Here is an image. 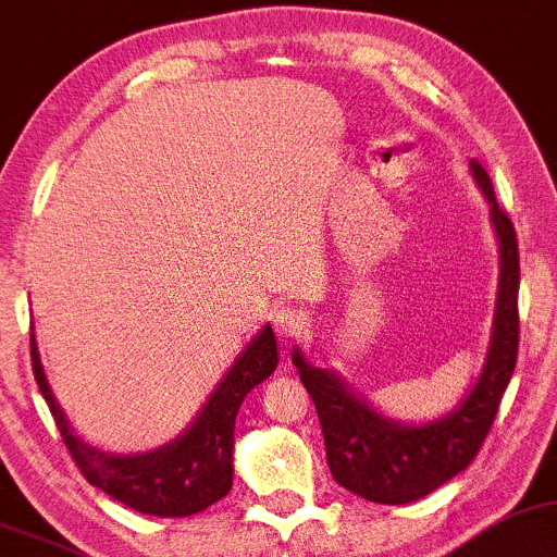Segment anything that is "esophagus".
I'll return each mask as SVG.
<instances>
[{"label":"esophagus","mask_w":557,"mask_h":557,"mask_svg":"<svg viewBox=\"0 0 557 557\" xmlns=\"http://www.w3.org/2000/svg\"><path fill=\"white\" fill-rule=\"evenodd\" d=\"M302 315L300 313H295L293 308H280V311H274V315H272V326H274V331H277V336L280 339H295V336L300 334L302 331Z\"/></svg>","instance_id":"esophagus-1"}]
</instances>
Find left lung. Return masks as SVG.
<instances>
[{
    "mask_svg": "<svg viewBox=\"0 0 557 557\" xmlns=\"http://www.w3.org/2000/svg\"><path fill=\"white\" fill-rule=\"evenodd\" d=\"M475 185L488 202L498 242V285L494 323L483 368L473 388L445 417L406 424L385 417L339 372L315 368L293 349L300 383L319 411L326 462L334 481L375 504H411L462 473L481 449L509 385L519 347V249L509 215L498 208L494 185L478 161H470Z\"/></svg>",
    "mask_w": 557,
    "mask_h": 557,
    "instance_id": "obj_1",
    "label": "left lung"
}]
</instances>
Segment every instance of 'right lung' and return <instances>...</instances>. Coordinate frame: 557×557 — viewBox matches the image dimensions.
<instances>
[{
    "mask_svg": "<svg viewBox=\"0 0 557 557\" xmlns=\"http://www.w3.org/2000/svg\"><path fill=\"white\" fill-rule=\"evenodd\" d=\"M30 360L35 383L51 408L63 445L95 488L151 517H189L221 502L234 485L236 413L246 393L277 368V339L267 323L236 357L193 424L166 445L136 455L104 453L74 432L48 385L35 334H30Z\"/></svg>",
    "mask_w": 557,
    "mask_h": 557,
    "instance_id": "add662e5",
    "label": "right lung"
}]
</instances>
